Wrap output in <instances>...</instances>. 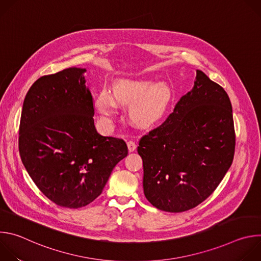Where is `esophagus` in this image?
<instances>
[{"label": "esophagus", "instance_id": "esophagus-1", "mask_svg": "<svg viewBox=\"0 0 261 261\" xmlns=\"http://www.w3.org/2000/svg\"><path fill=\"white\" fill-rule=\"evenodd\" d=\"M127 145H128V150H129V152H133V151H135V148H136V143L133 141V140H129L128 142H127Z\"/></svg>", "mask_w": 261, "mask_h": 261}]
</instances>
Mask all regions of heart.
I'll return each mask as SVG.
<instances>
[{
  "label": "heart",
  "mask_w": 261,
  "mask_h": 261,
  "mask_svg": "<svg viewBox=\"0 0 261 261\" xmlns=\"http://www.w3.org/2000/svg\"><path fill=\"white\" fill-rule=\"evenodd\" d=\"M114 97L121 104H130V117L140 126L155 124L165 113L169 91L163 84L147 80H120L114 86ZM97 109L105 117L114 114L116 102L108 93L97 99Z\"/></svg>",
  "instance_id": "b5f03b06"
}]
</instances>
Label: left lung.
I'll use <instances>...</instances> for the list:
<instances>
[{"label": "left lung", "mask_w": 261, "mask_h": 261, "mask_svg": "<svg viewBox=\"0 0 261 261\" xmlns=\"http://www.w3.org/2000/svg\"><path fill=\"white\" fill-rule=\"evenodd\" d=\"M234 148L229 97L196 70L193 89L179 99L160 126L139 140L146 199L169 213L197 206L226 174Z\"/></svg>", "instance_id": "obj_1"}]
</instances>
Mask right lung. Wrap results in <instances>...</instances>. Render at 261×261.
Segmentation results:
<instances>
[{
    "mask_svg": "<svg viewBox=\"0 0 261 261\" xmlns=\"http://www.w3.org/2000/svg\"><path fill=\"white\" fill-rule=\"evenodd\" d=\"M86 71L72 67L37 80L25 95L19 125L28 173L48 199L68 208L94 201L128 155L123 139L97 132Z\"/></svg>",
    "mask_w": 261,
    "mask_h": 261,
    "instance_id": "right-lung-1",
    "label": "right lung"
}]
</instances>
